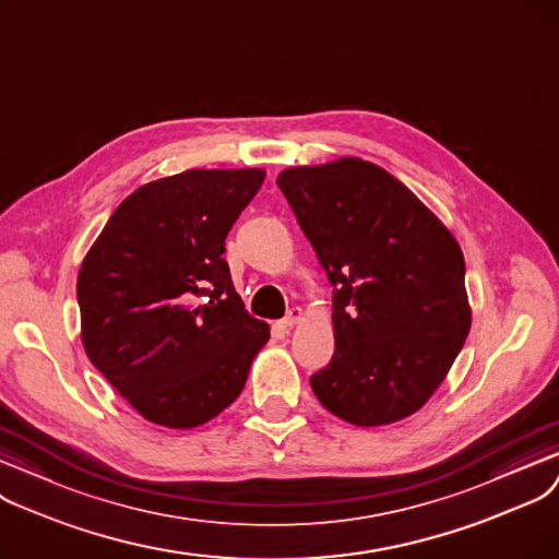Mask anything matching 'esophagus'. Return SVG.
<instances>
[{
  "mask_svg": "<svg viewBox=\"0 0 559 559\" xmlns=\"http://www.w3.org/2000/svg\"><path fill=\"white\" fill-rule=\"evenodd\" d=\"M300 321H302V309H300V307H290V309L286 311V316L280 321V325H282V328H294V325H298Z\"/></svg>",
  "mask_w": 559,
  "mask_h": 559,
  "instance_id": "esophagus-1",
  "label": "esophagus"
}]
</instances>
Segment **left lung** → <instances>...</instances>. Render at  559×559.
<instances>
[{
	"instance_id": "left-lung-1",
	"label": "left lung",
	"mask_w": 559,
	"mask_h": 559,
	"mask_svg": "<svg viewBox=\"0 0 559 559\" xmlns=\"http://www.w3.org/2000/svg\"><path fill=\"white\" fill-rule=\"evenodd\" d=\"M332 290L334 355L318 401L359 428L420 409L471 330L455 236L384 168L361 158L277 177Z\"/></svg>"
}]
</instances>
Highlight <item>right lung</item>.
Masks as SVG:
<instances>
[{"label":"right lung","instance_id":"obj_1","mask_svg":"<svg viewBox=\"0 0 559 559\" xmlns=\"http://www.w3.org/2000/svg\"><path fill=\"white\" fill-rule=\"evenodd\" d=\"M265 173L186 170L124 198L76 277L82 341L143 418L189 430L243 391L271 338L234 290L225 238Z\"/></svg>","mask_w":559,"mask_h":559}]
</instances>
